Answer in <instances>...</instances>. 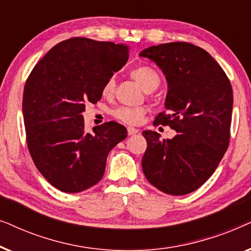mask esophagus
<instances>
[{"instance_id": "obj_1", "label": "esophagus", "mask_w": 251, "mask_h": 251, "mask_svg": "<svg viewBox=\"0 0 251 251\" xmlns=\"http://www.w3.org/2000/svg\"><path fill=\"white\" fill-rule=\"evenodd\" d=\"M138 131H139L138 129L132 128V126H129V128H128V135H129V136H133V135H136V133H138Z\"/></svg>"}]
</instances>
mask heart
<instances>
[{
	"instance_id": "obj_1",
	"label": "heart",
	"mask_w": 251,
	"mask_h": 251,
	"mask_svg": "<svg viewBox=\"0 0 251 251\" xmlns=\"http://www.w3.org/2000/svg\"><path fill=\"white\" fill-rule=\"evenodd\" d=\"M131 76L138 82L146 92L154 91L159 87L161 78L159 73L152 67L149 66H139L132 70ZM115 90V78L114 76H109L107 80L104 82L101 88V94L104 97H112ZM113 115L115 119L120 120L126 125H138L142 122V120L145 115V109L142 107H118L113 111Z\"/></svg>"
}]
</instances>
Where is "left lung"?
<instances>
[{
    "mask_svg": "<svg viewBox=\"0 0 251 251\" xmlns=\"http://www.w3.org/2000/svg\"><path fill=\"white\" fill-rule=\"evenodd\" d=\"M140 57L154 61L168 82L166 111L153 125L177 131L173 139L163 140L155 131H143L147 142L144 175L163 193L188 194L210 178L228 147L231 83L217 61L194 44H159L143 50Z\"/></svg>",
    "mask_w": 251,
    "mask_h": 251,
    "instance_id": "obj_1",
    "label": "left lung"
}]
</instances>
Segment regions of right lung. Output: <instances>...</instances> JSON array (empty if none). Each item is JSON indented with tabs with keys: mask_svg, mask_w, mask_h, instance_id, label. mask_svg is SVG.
<instances>
[{
	"mask_svg": "<svg viewBox=\"0 0 251 251\" xmlns=\"http://www.w3.org/2000/svg\"><path fill=\"white\" fill-rule=\"evenodd\" d=\"M128 57L125 44L72 37L48 51L27 78V146L37 169L57 190L78 193L97 184L108 153L126 138V129L114 121L87 132L82 113L88 101L101 98L104 82Z\"/></svg>",
	"mask_w": 251,
	"mask_h": 251,
	"instance_id": "add662e5",
	"label": "right lung"
}]
</instances>
